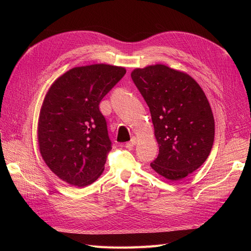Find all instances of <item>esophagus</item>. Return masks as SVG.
Masks as SVG:
<instances>
[{"instance_id":"esophagus-1","label":"esophagus","mask_w":251,"mask_h":251,"mask_svg":"<svg viewBox=\"0 0 251 251\" xmlns=\"http://www.w3.org/2000/svg\"><path fill=\"white\" fill-rule=\"evenodd\" d=\"M136 143H137V139H136L135 137H133V138L131 139V141H128V142L126 143V148L132 149L134 146H136Z\"/></svg>"}]
</instances>
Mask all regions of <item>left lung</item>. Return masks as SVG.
<instances>
[{"mask_svg":"<svg viewBox=\"0 0 251 251\" xmlns=\"http://www.w3.org/2000/svg\"><path fill=\"white\" fill-rule=\"evenodd\" d=\"M131 76L149 105L159 144L151 169L172 181L185 178L205 162L214 143L206 96L192 76L164 65L137 68Z\"/></svg>","mask_w":251,"mask_h":251,"instance_id":"obj_1","label":"left lung"}]
</instances>
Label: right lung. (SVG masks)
I'll use <instances>...</instances> for the list:
<instances>
[{"instance_id":"right-lung-1","label":"right lung","mask_w":251,"mask_h":251,"mask_svg":"<svg viewBox=\"0 0 251 251\" xmlns=\"http://www.w3.org/2000/svg\"><path fill=\"white\" fill-rule=\"evenodd\" d=\"M126 72L105 64L75 67L45 96L37 126L40 151L68 184L87 186L102 174L112 142L100 103Z\"/></svg>"}]
</instances>
